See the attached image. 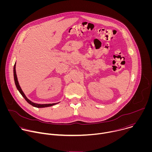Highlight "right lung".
Instances as JSON below:
<instances>
[{
  "instance_id": "obj_1",
  "label": "right lung",
  "mask_w": 152,
  "mask_h": 152,
  "mask_svg": "<svg viewBox=\"0 0 152 152\" xmlns=\"http://www.w3.org/2000/svg\"><path fill=\"white\" fill-rule=\"evenodd\" d=\"M15 63L14 64V82H15V86L17 88V90H18V91L20 92V93L21 94V96H22L24 99L27 101V102L28 103H29L30 104H31L32 106H34V107H49V106H53L58 103H49V104H38V103H34L32 102V101H31L30 100H29L26 96H25V94H24L23 91H22V90H21L20 86L18 83V79H17V75H16V71H15Z\"/></svg>"
}]
</instances>
